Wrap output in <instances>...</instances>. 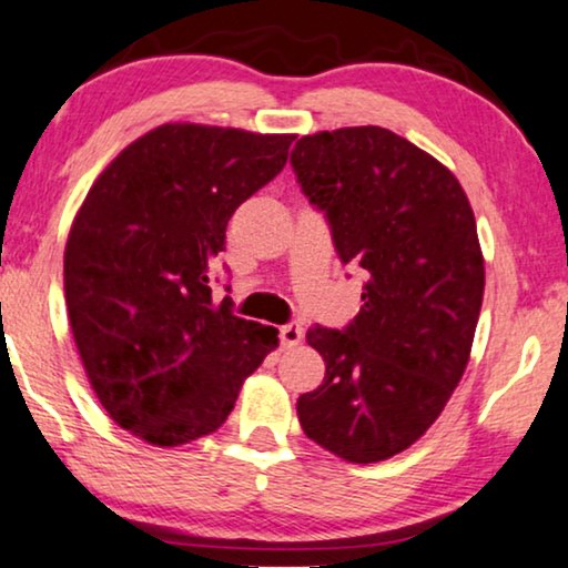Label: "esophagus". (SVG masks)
Segmentation results:
<instances>
[{
  "label": "esophagus",
  "instance_id": "esophagus-1",
  "mask_svg": "<svg viewBox=\"0 0 568 568\" xmlns=\"http://www.w3.org/2000/svg\"><path fill=\"white\" fill-rule=\"evenodd\" d=\"M302 336H305V328H302L300 323H286V325H282V328H278V341H282L284 348L297 346Z\"/></svg>",
  "mask_w": 568,
  "mask_h": 568
}]
</instances>
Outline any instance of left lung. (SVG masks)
Here are the masks:
<instances>
[{
    "mask_svg": "<svg viewBox=\"0 0 568 568\" xmlns=\"http://www.w3.org/2000/svg\"><path fill=\"white\" fill-rule=\"evenodd\" d=\"M292 168L338 258L367 274L348 328L307 331L325 377L300 395V424L346 463L387 460L424 437L468 367L486 286L476 216L439 160L383 126L302 136Z\"/></svg>",
    "mask_w": 568,
    "mask_h": 568,
    "instance_id": "left-lung-1",
    "label": "left lung"
}]
</instances>
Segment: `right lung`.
Returning <instances> with one entry per match:
<instances>
[{
    "mask_svg": "<svg viewBox=\"0 0 568 568\" xmlns=\"http://www.w3.org/2000/svg\"><path fill=\"white\" fill-rule=\"evenodd\" d=\"M292 134L162 123L92 183L64 251L69 325L100 406L158 447L212 434L276 328L212 297L235 209L282 173Z\"/></svg>",
    "mask_w": 568,
    "mask_h": 568,
    "instance_id": "right-lung-1",
    "label": "right lung"
}]
</instances>
